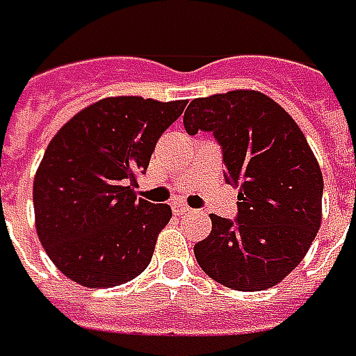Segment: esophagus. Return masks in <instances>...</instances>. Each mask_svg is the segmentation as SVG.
Returning <instances> with one entry per match:
<instances>
[{
    "label": "esophagus",
    "instance_id": "obj_1",
    "mask_svg": "<svg viewBox=\"0 0 356 356\" xmlns=\"http://www.w3.org/2000/svg\"><path fill=\"white\" fill-rule=\"evenodd\" d=\"M188 210L191 209H188L185 202H173V212H175V214H185Z\"/></svg>",
    "mask_w": 356,
    "mask_h": 356
}]
</instances>
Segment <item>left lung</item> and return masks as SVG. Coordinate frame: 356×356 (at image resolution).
<instances>
[{"instance_id":"left-lung-1","label":"left lung","mask_w":356,"mask_h":356,"mask_svg":"<svg viewBox=\"0 0 356 356\" xmlns=\"http://www.w3.org/2000/svg\"><path fill=\"white\" fill-rule=\"evenodd\" d=\"M183 124L214 134L226 183L239 188L238 218L210 214L212 232L195 245L200 269L234 290L275 286L321 224L323 177L308 140L279 103L248 89L191 101Z\"/></svg>"}]
</instances>
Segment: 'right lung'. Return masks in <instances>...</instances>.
Instances as JSON below:
<instances>
[{
	"label": "right lung",
	"mask_w": 356,
	"mask_h": 356,
	"mask_svg": "<svg viewBox=\"0 0 356 356\" xmlns=\"http://www.w3.org/2000/svg\"><path fill=\"white\" fill-rule=\"evenodd\" d=\"M185 105L108 97L50 140L33 183L36 234L67 279L113 289L149 265L171 209L136 198L132 185Z\"/></svg>",
	"instance_id": "right-lung-1"
}]
</instances>
